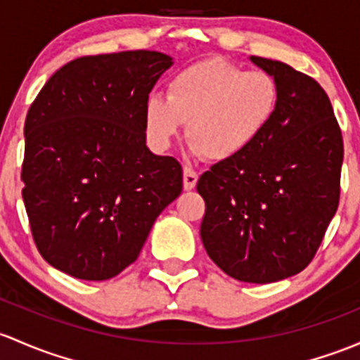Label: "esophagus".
<instances>
[{
  "mask_svg": "<svg viewBox=\"0 0 360 360\" xmlns=\"http://www.w3.org/2000/svg\"><path fill=\"white\" fill-rule=\"evenodd\" d=\"M196 183H198V172H195V170L190 169V167H184V170H183L184 190H186V191L195 190Z\"/></svg>",
  "mask_w": 360,
  "mask_h": 360,
  "instance_id": "esophagus-1",
  "label": "esophagus"
}]
</instances>
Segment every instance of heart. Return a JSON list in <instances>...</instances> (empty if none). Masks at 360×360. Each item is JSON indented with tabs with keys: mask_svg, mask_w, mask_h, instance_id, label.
<instances>
[{
	"mask_svg": "<svg viewBox=\"0 0 360 360\" xmlns=\"http://www.w3.org/2000/svg\"><path fill=\"white\" fill-rule=\"evenodd\" d=\"M278 107L279 88L271 74L209 60L177 72L167 96L148 98L145 131L155 148L167 150L186 122L191 153L224 164L266 134Z\"/></svg>",
	"mask_w": 360,
	"mask_h": 360,
	"instance_id": "obj_1",
	"label": "heart"
}]
</instances>
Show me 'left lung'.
I'll list each match as a JSON object with an SVG mask.
<instances>
[{
    "label": "left lung",
    "mask_w": 360,
    "mask_h": 360,
    "mask_svg": "<svg viewBox=\"0 0 360 360\" xmlns=\"http://www.w3.org/2000/svg\"><path fill=\"white\" fill-rule=\"evenodd\" d=\"M250 62L278 82L274 120L247 153L202 174L196 190L210 259L238 281L266 285L298 274L316 255L338 209L343 141L312 77L278 60Z\"/></svg>",
    "instance_id": "obj_1"
}]
</instances>
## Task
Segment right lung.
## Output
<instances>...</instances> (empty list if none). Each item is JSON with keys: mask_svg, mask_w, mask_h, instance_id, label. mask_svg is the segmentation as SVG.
Segmentation results:
<instances>
[{"mask_svg": "<svg viewBox=\"0 0 360 360\" xmlns=\"http://www.w3.org/2000/svg\"><path fill=\"white\" fill-rule=\"evenodd\" d=\"M172 63L148 50L82 56L30 105L22 198L55 269L86 281L117 276L183 191L179 162L151 153L145 134L148 94Z\"/></svg>", "mask_w": 360, "mask_h": 360, "instance_id": "1", "label": "right lung"}]
</instances>
